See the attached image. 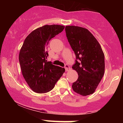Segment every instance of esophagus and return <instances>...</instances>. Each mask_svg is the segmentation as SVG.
Returning <instances> with one entry per match:
<instances>
[{"mask_svg": "<svg viewBox=\"0 0 123 123\" xmlns=\"http://www.w3.org/2000/svg\"><path fill=\"white\" fill-rule=\"evenodd\" d=\"M65 69L66 72H69L70 70V67L68 65H65Z\"/></svg>", "mask_w": 123, "mask_h": 123, "instance_id": "1", "label": "esophagus"}]
</instances>
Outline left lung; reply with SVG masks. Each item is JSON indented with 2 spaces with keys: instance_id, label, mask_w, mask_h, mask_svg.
Returning <instances> with one entry per match:
<instances>
[{
  "instance_id": "1",
  "label": "left lung",
  "mask_w": 123,
  "mask_h": 123,
  "mask_svg": "<svg viewBox=\"0 0 123 123\" xmlns=\"http://www.w3.org/2000/svg\"><path fill=\"white\" fill-rule=\"evenodd\" d=\"M65 32L78 60L72 66L79 76L72 86L73 90L82 96L92 94L105 72V57L101 45L86 28L66 26Z\"/></svg>"
}]
</instances>
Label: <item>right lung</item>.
I'll list each match as a JSON object with an SVG mask.
<instances>
[{
	"label": "right lung",
	"instance_id": "obj_1",
	"mask_svg": "<svg viewBox=\"0 0 123 123\" xmlns=\"http://www.w3.org/2000/svg\"><path fill=\"white\" fill-rule=\"evenodd\" d=\"M60 25H46L33 31L21 48L19 61L22 76L29 87L35 92H47L65 72V69L46 60L49 55L46 47L52 38L63 30Z\"/></svg>",
	"mask_w": 123,
	"mask_h": 123
}]
</instances>
